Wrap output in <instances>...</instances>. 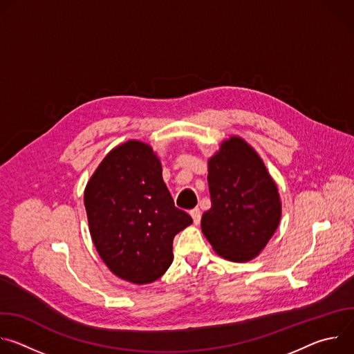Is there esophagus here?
<instances>
[{
    "label": "esophagus",
    "mask_w": 354,
    "mask_h": 354,
    "mask_svg": "<svg viewBox=\"0 0 354 354\" xmlns=\"http://www.w3.org/2000/svg\"><path fill=\"white\" fill-rule=\"evenodd\" d=\"M190 216H192L194 224H198V223H200V220H201V212H200V209H193V210H190Z\"/></svg>",
    "instance_id": "esophagus-1"
}]
</instances>
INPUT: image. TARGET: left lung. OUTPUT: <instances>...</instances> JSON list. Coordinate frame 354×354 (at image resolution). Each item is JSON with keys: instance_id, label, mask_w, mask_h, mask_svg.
Wrapping results in <instances>:
<instances>
[{"instance_id": "obj_1", "label": "left lung", "mask_w": 354, "mask_h": 354, "mask_svg": "<svg viewBox=\"0 0 354 354\" xmlns=\"http://www.w3.org/2000/svg\"><path fill=\"white\" fill-rule=\"evenodd\" d=\"M207 180L212 209L201 217V231L224 259H254L281 217L279 190L263 161L241 137H230L209 160Z\"/></svg>"}]
</instances>
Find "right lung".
<instances>
[{
	"instance_id": "add662e5",
	"label": "right lung",
	"mask_w": 354,
	"mask_h": 354,
	"mask_svg": "<svg viewBox=\"0 0 354 354\" xmlns=\"http://www.w3.org/2000/svg\"><path fill=\"white\" fill-rule=\"evenodd\" d=\"M84 203L99 257L134 284L153 283L168 270L175 235L192 224L174 205L160 158L137 140L118 145L99 164Z\"/></svg>"
}]
</instances>
